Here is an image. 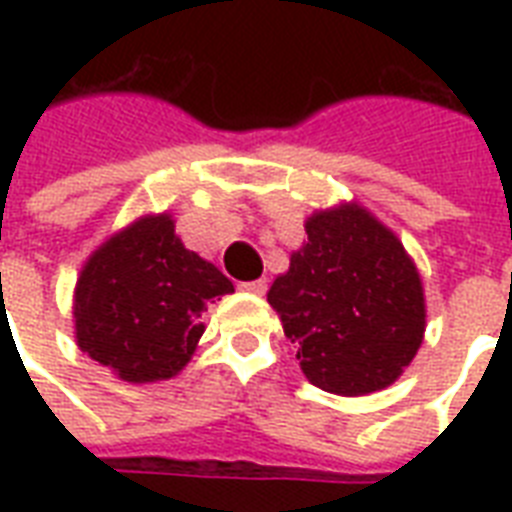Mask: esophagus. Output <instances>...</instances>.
I'll use <instances>...</instances> for the list:
<instances>
[{"label":"esophagus","mask_w":512,"mask_h":512,"mask_svg":"<svg viewBox=\"0 0 512 512\" xmlns=\"http://www.w3.org/2000/svg\"><path fill=\"white\" fill-rule=\"evenodd\" d=\"M239 289H241V292H249V295H265V289H268V281H265V279L241 281Z\"/></svg>","instance_id":"34e87169"}]
</instances>
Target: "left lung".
<instances>
[{
  "instance_id": "obj_1",
  "label": "left lung",
  "mask_w": 512,
  "mask_h": 512,
  "mask_svg": "<svg viewBox=\"0 0 512 512\" xmlns=\"http://www.w3.org/2000/svg\"><path fill=\"white\" fill-rule=\"evenodd\" d=\"M305 233L268 292L300 369L337 396L388 388L425 332L420 273L404 244L356 204L316 212Z\"/></svg>"
}]
</instances>
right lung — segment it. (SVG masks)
<instances>
[{"label":"right lung","instance_id":"add662e5","mask_svg":"<svg viewBox=\"0 0 512 512\" xmlns=\"http://www.w3.org/2000/svg\"><path fill=\"white\" fill-rule=\"evenodd\" d=\"M228 292L231 279L183 247L170 215L143 217L84 265L76 342L122 380H170L196 350L201 313Z\"/></svg>","mask_w":512,"mask_h":512}]
</instances>
